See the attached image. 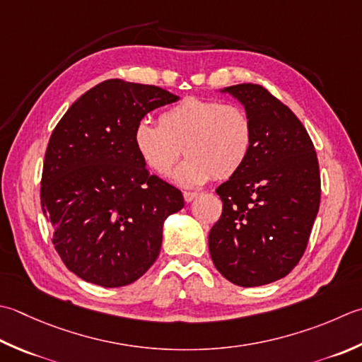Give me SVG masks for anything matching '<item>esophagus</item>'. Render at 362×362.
Masks as SVG:
<instances>
[{
    "instance_id": "obj_1",
    "label": "esophagus",
    "mask_w": 362,
    "mask_h": 362,
    "mask_svg": "<svg viewBox=\"0 0 362 362\" xmlns=\"http://www.w3.org/2000/svg\"><path fill=\"white\" fill-rule=\"evenodd\" d=\"M197 196H199L197 191H185V193H183V199H185L187 202H191V201H194Z\"/></svg>"
}]
</instances>
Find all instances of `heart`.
<instances>
[{"label": "heart", "mask_w": 362, "mask_h": 362, "mask_svg": "<svg viewBox=\"0 0 362 362\" xmlns=\"http://www.w3.org/2000/svg\"><path fill=\"white\" fill-rule=\"evenodd\" d=\"M141 119L133 144L141 160L158 175H166L182 151L188 157L173 173L182 187L202 185L211 177L226 179L243 168L254 144L252 120L246 110L214 98L185 97L158 117Z\"/></svg>", "instance_id": "b5f03b06"}]
</instances>
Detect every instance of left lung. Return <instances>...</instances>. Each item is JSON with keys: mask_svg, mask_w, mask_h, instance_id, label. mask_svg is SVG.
I'll use <instances>...</instances> for the list:
<instances>
[{"mask_svg": "<svg viewBox=\"0 0 362 362\" xmlns=\"http://www.w3.org/2000/svg\"><path fill=\"white\" fill-rule=\"evenodd\" d=\"M245 105L254 144L243 168L216 188L223 214L209 233L216 270L242 287L284 278L308 247L320 207L313 139L292 110L260 84L226 88Z\"/></svg>", "mask_w": 362, "mask_h": 362, "instance_id": "1", "label": "left lung"}]
</instances>
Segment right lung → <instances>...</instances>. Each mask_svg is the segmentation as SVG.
<instances>
[{
  "label": "right lung",
  "instance_id": "1",
  "mask_svg": "<svg viewBox=\"0 0 362 362\" xmlns=\"http://www.w3.org/2000/svg\"><path fill=\"white\" fill-rule=\"evenodd\" d=\"M177 100L158 86L112 78L84 92L54 127L40 204L56 252L78 278L129 286L157 260L163 221L185 202L148 173L133 130L148 111Z\"/></svg>",
  "mask_w": 362,
  "mask_h": 362
}]
</instances>
